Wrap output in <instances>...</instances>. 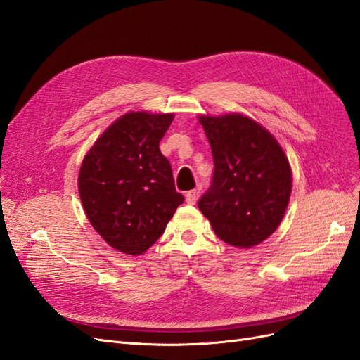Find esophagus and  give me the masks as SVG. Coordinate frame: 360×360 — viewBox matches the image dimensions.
Wrapping results in <instances>:
<instances>
[{
	"label": "esophagus",
	"instance_id": "34e87169",
	"mask_svg": "<svg viewBox=\"0 0 360 360\" xmlns=\"http://www.w3.org/2000/svg\"><path fill=\"white\" fill-rule=\"evenodd\" d=\"M198 191L197 189H193V191H189L188 193H186V202L188 204H195L197 202V200H198Z\"/></svg>",
	"mask_w": 360,
	"mask_h": 360
}]
</instances>
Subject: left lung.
<instances>
[{"label": "left lung", "mask_w": 360, "mask_h": 360, "mask_svg": "<svg viewBox=\"0 0 360 360\" xmlns=\"http://www.w3.org/2000/svg\"><path fill=\"white\" fill-rule=\"evenodd\" d=\"M213 155L210 188L198 201L225 243L252 248L275 233L291 195V168L278 141L242 114L201 115Z\"/></svg>", "instance_id": "left-lung-1"}]
</instances>
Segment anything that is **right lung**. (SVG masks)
Here are the masks:
<instances>
[{"mask_svg": "<svg viewBox=\"0 0 360 360\" xmlns=\"http://www.w3.org/2000/svg\"><path fill=\"white\" fill-rule=\"evenodd\" d=\"M174 114L127 112L96 141L78 177L86 217L103 240L141 255L163 234L184 201L159 143Z\"/></svg>", "mask_w": 360, "mask_h": 360, "instance_id": "1", "label": "right lung"}]
</instances>
